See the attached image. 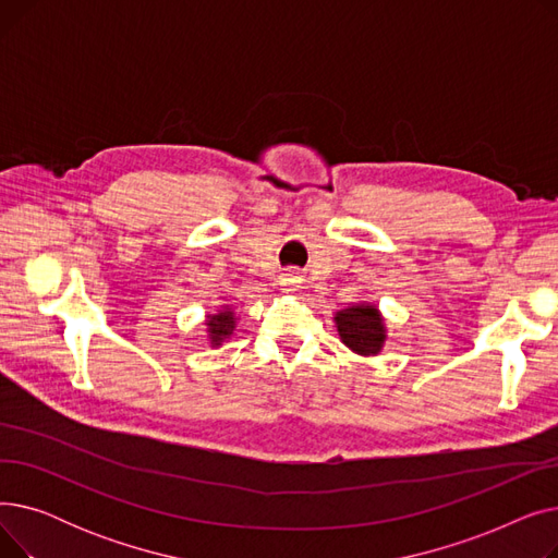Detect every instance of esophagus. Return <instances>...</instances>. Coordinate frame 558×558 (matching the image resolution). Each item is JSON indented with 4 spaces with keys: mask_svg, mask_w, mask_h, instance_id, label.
I'll return each instance as SVG.
<instances>
[{
    "mask_svg": "<svg viewBox=\"0 0 558 558\" xmlns=\"http://www.w3.org/2000/svg\"><path fill=\"white\" fill-rule=\"evenodd\" d=\"M280 284L284 291H296L301 284H303V278L299 276V271H287L282 278H280Z\"/></svg>",
    "mask_w": 558,
    "mask_h": 558,
    "instance_id": "34e87169",
    "label": "esophagus"
}]
</instances>
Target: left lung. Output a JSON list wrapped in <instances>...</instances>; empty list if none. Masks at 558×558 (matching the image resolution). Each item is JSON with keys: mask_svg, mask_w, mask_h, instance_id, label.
<instances>
[{"mask_svg": "<svg viewBox=\"0 0 558 558\" xmlns=\"http://www.w3.org/2000/svg\"><path fill=\"white\" fill-rule=\"evenodd\" d=\"M341 341L360 355H377L385 343V328L379 312L371 305H355L335 316Z\"/></svg>", "mask_w": 558, "mask_h": 558, "instance_id": "1", "label": "left lung"}]
</instances>
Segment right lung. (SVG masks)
<instances>
[{
    "mask_svg": "<svg viewBox=\"0 0 558 558\" xmlns=\"http://www.w3.org/2000/svg\"><path fill=\"white\" fill-rule=\"evenodd\" d=\"M232 328H234V320H232V312H228V310L219 312V314H213L210 320H208V332H210V339L215 343L230 337Z\"/></svg>",
    "mask_w": 558,
    "mask_h": 558,
    "instance_id": "1",
    "label": "right lung"
}]
</instances>
